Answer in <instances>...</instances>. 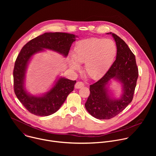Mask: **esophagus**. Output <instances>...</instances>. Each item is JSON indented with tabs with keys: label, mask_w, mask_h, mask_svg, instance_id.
Returning <instances> with one entry per match:
<instances>
[{
	"label": "esophagus",
	"mask_w": 156,
	"mask_h": 156,
	"mask_svg": "<svg viewBox=\"0 0 156 156\" xmlns=\"http://www.w3.org/2000/svg\"><path fill=\"white\" fill-rule=\"evenodd\" d=\"M84 83H83V82H81V81H78V82H77L76 83V84H75V88L76 89H80V88H81V87H83V86H84Z\"/></svg>",
	"instance_id": "1"
}]
</instances>
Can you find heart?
<instances>
[{
	"label": "heart",
	"mask_w": 156,
	"mask_h": 156,
	"mask_svg": "<svg viewBox=\"0 0 156 156\" xmlns=\"http://www.w3.org/2000/svg\"><path fill=\"white\" fill-rule=\"evenodd\" d=\"M117 54L115 42L111 39L92 37L78 41L73 54L70 55L69 65L73 70L80 68V63H85L86 74L93 79L104 76L113 65Z\"/></svg>",
	"instance_id": "obj_1"
}]
</instances>
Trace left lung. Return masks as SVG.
I'll return each instance as SVG.
<instances>
[{"label": "left lung", "mask_w": 156, "mask_h": 156, "mask_svg": "<svg viewBox=\"0 0 156 156\" xmlns=\"http://www.w3.org/2000/svg\"><path fill=\"white\" fill-rule=\"evenodd\" d=\"M107 34L112 35L115 41L117 48L116 60L104 76L90 85V94L85 103L89 114L101 120L115 117L131 103L138 77L135 56L127 44L115 34ZM112 79L122 85V95L119 99L114 98L108 90Z\"/></svg>", "instance_id": "1"}]
</instances>
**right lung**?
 <instances>
[{
  "mask_svg": "<svg viewBox=\"0 0 156 156\" xmlns=\"http://www.w3.org/2000/svg\"><path fill=\"white\" fill-rule=\"evenodd\" d=\"M77 36L66 33H45L27 42L18 54L13 69L15 93L29 112L38 116H48L56 112L73 91L76 81L60 77L51 90L41 96L29 94L25 87L28 63L34 54L49 49L66 57Z\"/></svg>",
  "mask_w": 156,
  "mask_h": 156,
  "instance_id": "1",
  "label": "right lung"
}]
</instances>
